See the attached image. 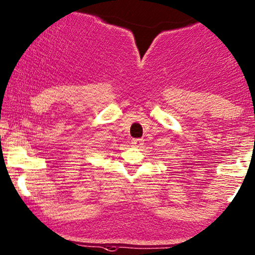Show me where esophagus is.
<instances>
[{"label": "esophagus", "instance_id": "1", "mask_svg": "<svg viewBox=\"0 0 255 255\" xmlns=\"http://www.w3.org/2000/svg\"><path fill=\"white\" fill-rule=\"evenodd\" d=\"M132 146L136 147V148H139V147H142L143 145V140L142 139H133L132 140Z\"/></svg>", "mask_w": 255, "mask_h": 255}]
</instances>
